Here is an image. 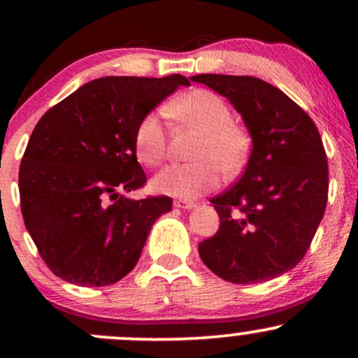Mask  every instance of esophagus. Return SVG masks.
Returning <instances> with one entry per match:
<instances>
[{
	"mask_svg": "<svg viewBox=\"0 0 358 358\" xmlns=\"http://www.w3.org/2000/svg\"><path fill=\"white\" fill-rule=\"evenodd\" d=\"M173 205L176 208H182V210H192V208L196 207V203L188 202V200H175Z\"/></svg>",
	"mask_w": 358,
	"mask_h": 358,
	"instance_id": "esophagus-1",
	"label": "esophagus"
}]
</instances>
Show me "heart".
I'll return each instance as SVG.
<instances>
[{
  "mask_svg": "<svg viewBox=\"0 0 358 358\" xmlns=\"http://www.w3.org/2000/svg\"><path fill=\"white\" fill-rule=\"evenodd\" d=\"M168 114L183 124L202 131L188 165H170L153 178V188L176 199H196L219 187L220 170L237 175L248 163L250 136L234 122L232 109L210 90L195 89L183 94L166 108ZM134 151L148 166H158L166 156V129L159 114L150 113L139 121L134 134Z\"/></svg>",
  "mask_w": 358,
  "mask_h": 358,
  "instance_id": "heart-1",
  "label": "heart"
}]
</instances>
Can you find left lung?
Returning a JSON list of instances; mask_svg holds the SVG:
<instances>
[{
	"label": "left lung",
	"instance_id": "left-lung-1",
	"mask_svg": "<svg viewBox=\"0 0 358 358\" xmlns=\"http://www.w3.org/2000/svg\"><path fill=\"white\" fill-rule=\"evenodd\" d=\"M248 127L252 150L236 185L212 199L219 231L200 242L212 273L254 285L293 269L310 248L328 199V162L311 117L282 90L250 76L200 73Z\"/></svg>",
	"mask_w": 358,
	"mask_h": 358
}]
</instances>
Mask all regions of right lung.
Masks as SVG:
<instances>
[{
	"label": "right lung",
	"mask_w": 358,
	"mask_h": 358,
	"mask_svg": "<svg viewBox=\"0 0 358 358\" xmlns=\"http://www.w3.org/2000/svg\"><path fill=\"white\" fill-rule=\"evenodd\" d=\"M187 77H101L53 106L35 126L20 165L24 225L53 274L109 286L136 266L170 196L134 200L146 175L136 127Z\"/></svg>",
	"instance_id": "right-lung-1"
}]
</instances>
